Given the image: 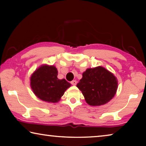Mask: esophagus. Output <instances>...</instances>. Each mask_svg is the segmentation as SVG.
<instances>
[{"label":"esophagus","mask_w":146,"mask_h":146,"mask_svg":"<svg viewBox=\"0 0 146 146\" xmlns=\"http://www.w3.org/2000/svg\"><path fill=\"white\" fill-rule=\"evenodd\" d=\"M71 84L72 85H73V86H75L76 84V81L75 80H72L71 82Z\"/></svg>","instance_id":"34e87169"}]
</instances>
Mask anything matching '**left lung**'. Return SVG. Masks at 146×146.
Returning a JSON list of instances; mask_svg holds the SVG:
<instances>
[{
	"label": "left lung",
	"instance_id": "1",
	"mask_svg": "<svg viewBox=\"0 0 146 146\" xmlns=\"http://www.w3.org/2000/svg\"><path fill=\"white\" fill-rule=\"evenodd\" d=\"M117 80L113 74L102 67L89 68L82 74L76 87L90 106L105 104L111 100L117 90Z\"/></svg>",
	"mask_w": 146,
	"mask_h": 146
}]
</instances>
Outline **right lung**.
I'll return each mask as SVG.
<instances>
[{
    "label": "right lung",
    "instance_id": "1",
    "mask_svg": "<svg viewBox=\"0 0 146 146\" xmlns=\"http://www.w3.org/2000/svg\"><path fill=\"white\" fill-rule=\"evenodd\" d=\"M58 71L53 66H42L31 76V88L36 97L48 102H57L71 84L57 78Z\"/></svg>",
    "mask_w": 146,
    "mask_h": 146
}]
</instances>
